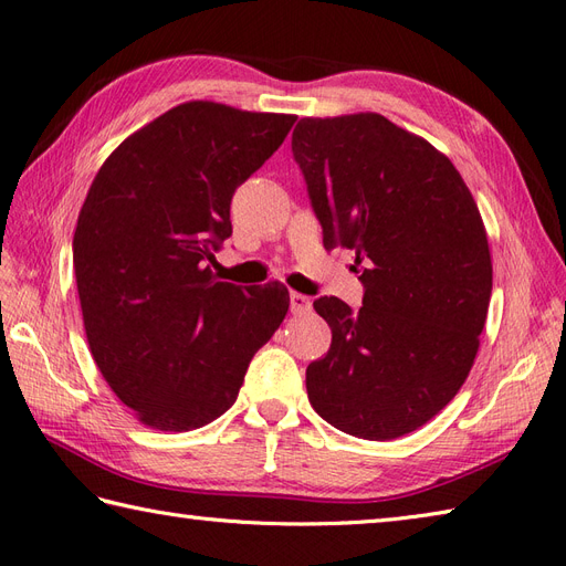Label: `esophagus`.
Wrapping results in <instances>:
<instances>
[{
    "instance_id": "obj_1",
    "label": "esophagus",
    "mask_w": 566,
    "mask_h": 566,
    "mask_svg": "<svg viewBox=\"0 0 566 566\" xmlns=\"http://www.w3.org/2000/svg\"><path fill=\"white\" fill-rule=\"evenodd\" d=\"M312 310V300L302 293H290V312L293 314H306Z\"/></svg>"
}]
</instances>
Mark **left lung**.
<instances>
[{"mask_svg":"<svg viewBox=\"0 0 566 566\" xmlns=\"http://www.w3.org/2000/svg\"><path fill=\"white\" fill-rule=\"evenodd\" d=\"M293 158L323 229L361 264L364 306L318 297L331 349L306 368L316 413L358 439L418 430L465 382L491 300V254L453 163L378 113L302 117Z\"/></svg>","mask_w":566,"mask_h":566,"instance_id":"1","label":"left lung"}]
</instances>
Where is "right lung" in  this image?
<instances>
[{
	"label": "right lung",
	"instance_id": "1",
	"mask_svg": "<svg viewBox=\"0 0 566 566\" xmlns=\"http://www.w3.org/2000/svg\"><path fill=\"white\" fill-rule=\"evenodd\" d=\"M295 119L181 104L111 153L82 205L73 264L90 349L153 430H198L229 410L287 314L283 285L219 283L208 262L233 231L235 188Z\"/></svg>",
	"mask_w": 566,
	"mask_h": 566
}]
</instances>
